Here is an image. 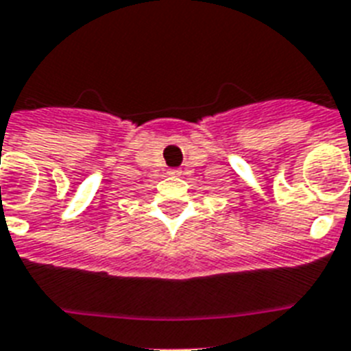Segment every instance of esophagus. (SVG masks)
I'll return each instance as SVG.
<instances>
[{
  "label": "esophagus",
  "mask_w": 351,
  "mask_h": 351,
  "mask_svg": "<svg viewBox=\"0 0 351 351\" xmlns=\"http://www.w3.org/2000/svg\"><path fill=\"white\" fill-rule=\"evenodd\" d=\"M170 176H181V170H178V168H172V170H170Z\"/></svg>",
  "instance_id": "esophagus-1"
}]
</instances>
